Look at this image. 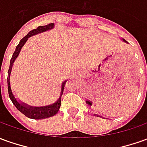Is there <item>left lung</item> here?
<instances>
[{"label": "left lung", "mask_w": 147, "mask_h": 147, "mask_svg": "<svg viewBox=\"0 0 147 147\" xmlns=\"http://www.w3.org/2000/svg\"><path fill=\"white\" fill-rule=\"evenodd\" d=\"M122 40H123L124 43H127V44H128V42H127L126 40H124V39H122ZM95 116H99V115H95ZM100 117H102V116H100Z\"/></svg>", "instance_id": "obj_1"}]
</instances>
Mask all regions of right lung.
Segmentation results:
<instances>
[{
	"label": "right lung",
	"mask_w": 147,
	"mask_h": 147,
	"mask_svg": "<svg viewBox=\"0 0 147 147\" xmlns=\"http://www.w3.org/2000/svg\"><path fill=\"white\" fill-rule=\"evenodd\" d=\"M54 27H55L54 23H51L48 24V25H45V26H39L37 28L30 31L23 39L20 40L18 45L16 46V50H15V52H13V56H12L11 60H10V65H9V71H8V78H7L9 98L12 100L13 103L15 105V107L17 108L18 111H20V112L24 114L25 116H27L28 118L32 119H47V118H49V117L54 116L55 115H56L58 113L60 105H61V95H63L64 86H65V84H66L67 80L63 81L62 84H61L60 95L59 96V98L54 103L48 106H43V107H32V106L28 105L27 103L21 102L20 100H18L15 97V95H14L13 92V90H12V88H11V73H12V70H13V63L15 62L16 58L19 56L20 50L23 48L24 44L27 42L28 38L34 36V35L41 33V32H46V31L51 30Z\"/></svg>",
	"instance_id": "1"
}]
</instances>
